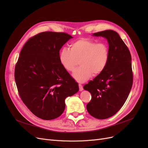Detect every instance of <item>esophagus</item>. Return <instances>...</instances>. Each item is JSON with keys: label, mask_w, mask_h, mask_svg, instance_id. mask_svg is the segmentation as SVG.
<instances>
[{"label": "esophagus", "mask_w": 148, "mask_h": 148, "mask_svg": "<svg viewBox=\"0 0 148 148\" xmlns=\"http://www.w3.org/2000/svg\"><path fill=\"white\" fill-rule=\"evenodd\" d=\"M78 86H79V91H82L83 90V86H82V85L79 84Z\"/></svg>", "instance_id": "1"}]
</instances>
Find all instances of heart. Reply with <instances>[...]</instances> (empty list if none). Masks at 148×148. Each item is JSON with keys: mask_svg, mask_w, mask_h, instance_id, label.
Masks as SVG:
<instances>
[{"mask_svg": "<svg viewBox=\"0 0 148 148\" xmlns=\"http://www.w3.org/2000/svg\"><path fill=\"white\" fill-rule=\"evenodd\" d=\"M109 59V48L104 43H97L86 38H82L71 44L70 50L62 49L59 60L63 68L72 71L79 60L81 66L72 74L73 78L84 83L92 75H97L104 70Z\"/></svg>", "mask_w": 148, "mask_h": 148, "instance_id": "1", "label": "heart"}]
</instances>
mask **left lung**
<instances>
[{
  "label": "left lung",
  "mask_w": 148,
  "mask_h": 148,
  "mask_svg": "<svg viewBox=\"0 0 148 148\" xmlns=\"http://www.w3.org/2000/svg\"><path fill=\"white\" fill-rule=\"evenodd\" d=\"M92 36L107 39L109 59L104 70L83 87L92 96L86 109L92 117L106 119L121 109L131 91L132 57L127 46L115 31L105 30Z\"/></svg>",
  "instance_id": "obj_1"
}]
</instances>
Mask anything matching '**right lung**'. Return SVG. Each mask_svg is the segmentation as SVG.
Masks as SVG:
<instances>
[{
    "label": "right lung",
    "mask_w": 148,
    "mask_h": 148,
    "mask_svg": "<svg viewBox=\"0 0 148 148\" xmlns=\"http://www.w3.org/2000/svg\"><path fill=\"white\" fill-rule=\"evenodd\" d=\"M71 36L46 31L25 43L15 69V79L24 104L36 117L55 119L65 100L79 91L78 84L60 64L59 51Z\"/></svg>",
    "instance_id": "obj_1"
}]
</instances>
